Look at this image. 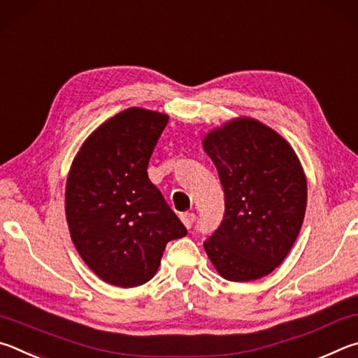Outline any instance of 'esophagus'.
Returning a JSON list of instances; mask_svg holds the SVG:
<instances>
[{"mask_svg": "<svg viewBox=\"0 0 358 358\" xmlns=\"http://www.w3.org/2000/svg\"><path fill=\"white\" fill-rule=\"evenodd\" d=\"M180 220H182V223L185 224L187 228H192L193 223L196 222V215L193 214V212H187V214H182L180 215Z\"/></svg>", "mask_w": 358, "mask_h": 358, "instance_id": "obj_1", "label": "esophagus"}]
</instances>
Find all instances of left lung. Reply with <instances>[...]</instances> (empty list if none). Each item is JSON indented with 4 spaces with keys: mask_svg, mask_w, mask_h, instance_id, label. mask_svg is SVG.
<instances>
[{
    "mask_svg": "<svg viewBox=\"0 0 358 358\" xmlns=\"http://www.w3.org/2000/svg\"><path fill=\"white\" fill-rule=\"evenodd\" d=\"M224 192V215L204 250L229 281L266 277L291 252L306 209L294 149L256 119L237 117L203 140Z\"/></svg>",
    "mask_w": 358,
    "mask_h": 358,
    "instance_id": "obj_1",
    "label": "left lung"
}]
</instances>
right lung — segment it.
<instances>
[{"label":"right lung","mask_w":358,"mask_h":358,"mask_svg":"<svg viewBox=\"0 0 358 358\" xmlns=\"http://www.w3.org/2000/svg\"><path fill=\"white\" fill-rule=\"evenodd\" d=\"M166 124L163 113H117L87 136L69 171L66 218L72 242L86 266L110 285H144L159 268L166 243L187 234L148 178Z\"/></svg>","instance_id":"right-lung-1"}]
</instances>
